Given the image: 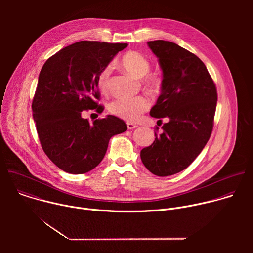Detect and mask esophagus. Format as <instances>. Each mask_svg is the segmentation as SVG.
<instances>
[{"instance_id": "1", "label": "esophagus", "mask_w": 253, "mask_h": 253, "mask_svg": "<svg viewBox=\"0 0 253 253\" xmlns=\"http://www.w3.org/2000/svg\"><path fill=\"white\" fill-rule=\"evenodd\" d=\"M138 127V125L137 124H134V123H131V122H127V128L128 129H135V128H137Z\"/></svg>"}]
</instances>
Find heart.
Returning <instances> with one entry per match:
<instances>
[{
	"label": "heart",
	"mask_w": 253,
	"mask_h": 253,
	"mask_svg": "<svg viewBox=\"0 0 253 253\" xmlns=\"http://www.w3.org/2000/svg\"><path fill=\"white\" fill-rule=\"evenodd\" d=\"M120 66L136 78H141L142 84L149 90H155L159 86V78L156 75L148 74L150 70V62L143 54L130 51L124 54L119 60ZM112 65H107L102 69L97 79V85L101 92L106 93L109 87ZM150 107V101L147 97L139 95L133 98H119L112 101L108 110L109 112L126 121H136L142 113L147 111Z\"/></svg>",
	"instance_id": "obj_1"
}]
</instances>
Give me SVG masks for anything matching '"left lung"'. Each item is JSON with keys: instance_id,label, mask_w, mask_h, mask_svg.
<instances>
[{"instance_id": "left-lung-1", "label": "left lung", "mask_w": 253, "mask_h": 253, "mask_svg": "<svg viewBox=\"0 0 253 253\" xmlns=\"http://www.w3.org/2000/svg\"><path fill=\"white\" fill-rule=\"evenodd\" d=\"M147 44L158 58L163 74L161 94L150 115L168 121L140 156L154 175L170 176L187 168L206 145L213 129L217 91L196 55L169 41Z\"/></svg>"}]
</instances>
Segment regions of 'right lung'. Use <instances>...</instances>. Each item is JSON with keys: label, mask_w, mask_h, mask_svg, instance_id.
I'll return each mask as SVG.
<instances>
[{"label": "right lung", "mask_w": 253, "mask_h": 253, "mask_svg": "<svg viewBox=\"0 0 253 253\" xmlns=\"http://www.w3.org/2000/svg\"><path fill=\"white\" fill-rule=\"evenodd\" d=\"M127 44L80 41L63 48L44 64L32 103L41 146L49 159L71 174L94 169L104 158L112 136L125 122L108 115L90 124L83 111L102 113L97 79L104 67Z\"/></svg>", "instance_id": "add662e5"}]
</instances>
